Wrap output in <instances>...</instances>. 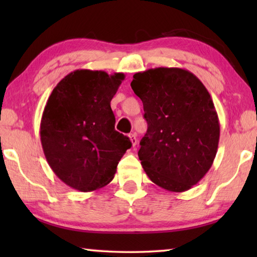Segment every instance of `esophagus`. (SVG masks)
<instances>
[{"label":"esophagus","mask_w":257,"mask_h":257,"mask_svg":"<svg viewBox=\"0 0 257 257\" xmlns=\"http://www.w3.org/2000/svg\"><path fill=\"white\" fill-rule=\"evenodd\" d=\"M129 138H130V141H132V144H133V146H135L137 144V137H136V134H130L129 135Z\"/></svg>","instance_id":"1"}]
</instances>
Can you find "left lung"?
<instances>
[{"label": "left lung", "instance_id": "left-lung-1", "mask_svg": "<svg viewBox=\"0 0 257 257\" xmlns=\"http://www.w3.org/2000/svg\"><path fill=\"white\" fill-rule=\"evenodd\" d=\"M130 86L147 121L138 151L146 175L167 190L190 189L210 170L219 145L211 95L194 73L180 68L137 72Z\"/></svg>", "mask_w": 257, "mask_h": 257}]
</instances>
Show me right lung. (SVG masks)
Wrapping results in <instances>:
<instances>
[{
	"instance_id": "right-lung-1",
	"label": "right lung",
	"mask_w": 257,
	"mask_h": 257,
	"mask_svg": "<svg viewBox=\"0 0 257 257\" xmlns=\"http://www.w3.org/2000/svg\"><path fill=\"white\" fill-rule=\"evenodd\" d=\"M124 75L72 71L55 86L41 120L47 163L64 184L79 191L102 188L115 175L130 139L114 129L111 108Z\"/></svg>"
}]
</instances>
